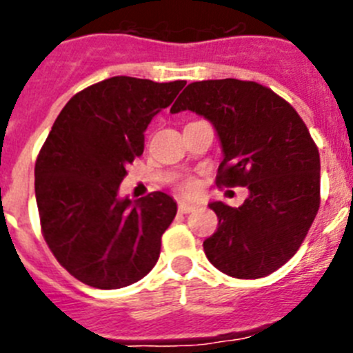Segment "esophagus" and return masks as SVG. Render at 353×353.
<instances>
[{"mask_svg":"<svg viewBox=\"0 0 353 353\" xmlns=\"http://www.w3.org/2000/svg\"><path fill=\"white\" fill-rule=\"evenodd\" d=\"M194 208H196V205L187 203V201H180V203H179V210L182 212V214H189V212H192Z\"/></svg>","mask_w":353,"mask_h":353,"instance_id":"obj_1","label":"esophagus"}]
</instances>
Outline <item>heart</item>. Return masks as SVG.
I'll return each instance as SVG.
<instances>
[{
  "label": "heart",
  "instance_id": "heart-1",
  "mask_svg": "<svg viewBox=\"0 0 353 353\" xmlns=\"http://www.w3.org/2000/svg\"><path fill=\"white\" fill-rule=\"evenodd\" d=\"M180 191L187 196H192L196 191H198V182L194 179H185L182 183H180Z\"/></svg>",
  "mask_w": 353,
  "mask_h": 353
}]
</instances>
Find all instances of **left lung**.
Listing matches in <instances>:
<instances>
[{
	"mask_svg": "<svg viewBox=\"0 0 353 353\" xmlns=\"http://www.w3.org/2000/svg\"><path fill=\"white\" fill-rule=\"evenodd\" d=\"M185 109L217 130V185L249 189L239 208L210 203L219 228L203 242L205 254L228 276H269L299 251L320 207V154L310 130L283 97L254 81H196L171 113Z\"/></svg>",
	"mask_w": 353,
	"mask_h": 353,
	"instance_id": "1",
	"label": "left lung"
}]
</instances>
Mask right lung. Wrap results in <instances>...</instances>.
Wrapping results in <instances>:
<instances>
[{
    "label": "right lung",
    "mask_w": 353,
    "mask_h": 353,
    "mask_svg": "<svg viewBox=\"0 0 353 353\" xmlns=\"http://www.w3.org/2000/svg\"><path fill=\"white\" fill-rule=\"evenodd\" d=\"M183 86L129 76L92 84L67 102L40 148V230L58 263L84 285L123 288L157 263L176 203L161 191L118 199V187L143 154L152 118Z\"/></svg>",
    "instance_id": "obj_1"
}]
</instances>
